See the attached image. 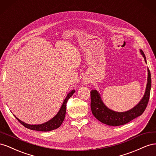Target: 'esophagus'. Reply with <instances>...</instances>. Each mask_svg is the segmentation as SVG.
Listing matches in <instances>:
<instances>
[{"label": "esophagus", "instance_id": "1", "mask_svg": "<svg viewBox=\"0 0 156 156\" xmlns=\"http://www.w3.org/2000/svg\"><path fill=\"white\" fill-rule=\"evenodd\" d=\"M90 81V80L89 78L87 77H84L83 79V82L84 83V84H88Z\"/></svg>", "mask_w": 156, "mask_h": 156}]
</instances>
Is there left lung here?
<instances>
[{"label": "left lung", "mask_w": 156, "mask_h": 156, "mask_svg": "<svg viewBox=\"0 0 156 156\" xmlns=\"http://www.w3.org/2000/svg\"><path fill=\"white\" fill-rule=\"evenodd\" d=\"M140 53L143 55L146 63V56L143 51L140 49ZM151 84V74L148 68L147 84L143 98L134 107L125 112H116L110 109L104 104L99 92L96 90H92L90 92V106L93 115L99 121L108 126H119L128 123L144 112L149 101Z\"/></svg>", "instance_id": "8db88e82"}]
</instances>
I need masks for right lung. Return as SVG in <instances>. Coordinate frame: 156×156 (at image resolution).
<instances>
[{
	"label": "right lung",
	"instance_id": "add662e5",
	"mask_svg": "<svg viewBox=\"0 0 156 156\" xmlns=\"http://www.w3.org/2000/svg\"><path fill=\"white\" fill-rule=\"evenodd\" d=\"M75 90H72V91L69 92L67 96L66 97L65 100H64L62 105H61V107L60 108V110L58 112L53 118H52L51 120L49 121L45 122V123L41 124H28L25 122L21 121L18 119L17 117L15 116L16 118V119L20 122V123L24 126L25 127L28 129H30L31 130H35V131H50L55 129H57L60 126V125L62 124L63 122L65 115H66V103L68 100H69V98L72 96L73 94L75 93Z\"/></svg>",
	"mask_w": 156,
	"mask_h": 156
}]
</instances>
